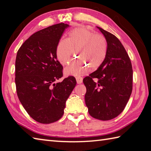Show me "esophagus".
<instances>
[{"mask_svg":"<svg viewBox=\"0 0 151 151\" xmlns=\"http://www.w3.org/2000/svg\"><path fill=\"white\" fill-rule=\"evenodd\" d=\"M76 79L77 83H78V84H81V83H82V82H83V78H81V77H76Z\"/></svg>","mask_w":151,"mask_h":151,"instance_id":"1","label":"esophagus"}]
</instances>
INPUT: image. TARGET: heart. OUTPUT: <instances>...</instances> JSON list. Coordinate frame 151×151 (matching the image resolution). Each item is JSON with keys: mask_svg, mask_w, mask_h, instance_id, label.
Instances as JSON below:
<instances>
[{"mask_svg": "<svg viewBox=\"0 0 151 151\" xmlns=\"http://www.w3.org/2000/svg\"><path fill=\"white\" fill-rule=\"evenodd\" d=\"M74 51L79 58L64 69L67 76L81 75L87 71L88 67L91 70L99 68L106 60L107 45L102 36L96 35L87 27H78L69 31L67 39H60L57 43L58 60L63 66L66 65Z\"/></svg>", "mask_w": 151, "mask_h": 151, "instance_id": "1", "label": "heart"}]
</instances>
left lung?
<instances>
[{"mask_svg":"<svg viewBox=\"0 0 151 151\" xmlns=\"http://www.w3.org/2000/svg\"><path fill=\"white\" fill-rule=\"evenodd\" d=\"M105 36L106 60L96 71L83 79L88 113L94 119L109 121L121 114L132 91L133 70L130 58L116 37L98 27Z\"/></svg>","mask_w":151,"mask_h":151,"instance_id":"left-lung-1","label":"left lung"}]
</instances>
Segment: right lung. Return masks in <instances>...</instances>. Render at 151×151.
Masks as SVG:
<instances>
[{
  "label": "right lung",
  "mask_w": 151,
  "mask_h": 151,
  "mask_svg": "<svg viewBox=\"0 0 151 151\" xmlns=\"http://www.w3.org/2000/svg\"><path fill=\"white\" fill-rule=\"evenodd\" d=\"M68 27L61 23L39 30L23 43L17 53L15 82L18 98L28 114L42 124L62 117L66 101L76 85L73 76L55 83L63 76L56 47Z\"/></svg>",
  "instance_id": "right-lung-1"
}]
</instances>
